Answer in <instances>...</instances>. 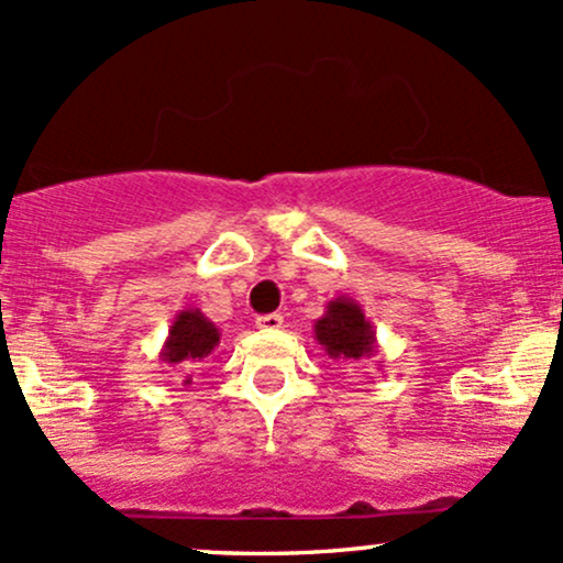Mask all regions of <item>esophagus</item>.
<instances>
[{
	"label": "esophagus",
	"mask_w": 563,
	"mask_h": 563,
	"mask_svg": "<svg viewBox=\"0 0 563 563\" xmlns=\"http://www.w3.org/2000/svg\"><path fill=\"white\" fill-rule=\"evenodd\" d=\"M256 328H262V331H277V328H283V314H262V318H256Z\"/></svg>",
	"instance_id": "obj_1"
}]
</instances>
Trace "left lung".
Returning a JSON list of instances; mask_svg holds the SVG:
<instances>
[{"mask_svg": "<svg viewBox=\"0 0 563 563\" xmlns=\"http://www.w3.org/2000/svg\"><path fill=\"white\" fill-rule=\"evenodd\" d=\"M314 339L331 360H371L378 349L376 328L349 296L325 303V314L314 320Z\"/></svg>", "mask_w": 563, "mask_h": 563, "instance_id": "8db88e82", "label": "left lung"}]
</instances>
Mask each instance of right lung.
I'll use <instances>...</instances> for the list:
<instances>
[{
    "mask_svg": "<svg viewBox=\"0 0 563 563\" xmlns=\"http://www.w3.org/2000/svg\"><path fill=\"white\" fill-rule=\"evenodd\" d=\"M219 339H222V331L214 322L200 309L187 307L174 318L158 357L169 367H179V373H185L183 386H190L196 378L192 373H198L206 365V360L214 354Z\"/></svg>",
    "mask_w": 563,
    "mask_h": 563,
    "instance_id": "1",
    "label": "right lung"
}]
</instances>
